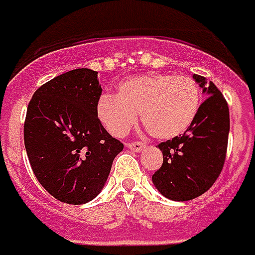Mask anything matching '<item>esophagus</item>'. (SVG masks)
Returning a JSON list of instances; mask_svg holds the SVG:
<instances>
[{
    "mask_svg": "<svg viewBox=\"0 0 255 255\" xmlns=\"http://www.w3.org/2000/svg\"><path fill=\"white\" fill-rule=\"evenodd\" d=\"M126 146H128V148H130V150H133V151L135 152H139L140 150L144 147V144L142 143V142H139V140L129 142V143H126Z\"/></svg>",
    "mask_w": 255,
    "mask_h": 255,
    "instance_id": "1",
    "label": "esophagus"
}]
</instances>
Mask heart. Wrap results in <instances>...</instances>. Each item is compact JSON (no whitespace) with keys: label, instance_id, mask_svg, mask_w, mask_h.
I'll return each instance as SVG.
<instances>
[{"label":"heart","instance_id":"obj_1","mask_svg":"<svg viewBox=\"0 0 255 255\" xmlns=\"http://www.w3.org/2000/svg\"><path fill=\"white\" fill-rule=\"evenodd\" d=\"M199 107L200 91L193 79L151 73L121 83L116 96H103L97 116L116 137L129 133L140 115V122L151 137L170 139L188 129Z\"/></svg>","mask_w":255,"mask_h":255}]
</instances>
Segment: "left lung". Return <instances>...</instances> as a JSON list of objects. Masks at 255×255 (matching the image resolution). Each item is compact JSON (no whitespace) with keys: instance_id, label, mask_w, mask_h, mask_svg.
Here are the masks:
<instances>
[{"instance_id":"obj_1","label":"left lung","mask_w":255,"mask_h":255,"mask_svg":"<svg viewBox=\"0 0 255 255\" xmlns=\"http://www.w3.org/2000/svg\"><path fill=\"white\" fill-rule=\"evenodd\" d=\"M208 96L189 128L178 137L158 144L163 154L152 183L167 199L192 200L211 188L223 171L229 137V108L227 100L212 81L193 75Z\"/></svg>"}]
</instances>
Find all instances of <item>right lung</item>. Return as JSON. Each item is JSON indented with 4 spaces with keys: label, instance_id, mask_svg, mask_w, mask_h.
Masks as SVG:
<instances>
[{
    "label": "right lung",
    "instance_id": "obj_1",
    "mask_svg": "<svg viewBox=\"0 0 255 255\" xmlns=\"http://www.w3.org/2000/svg\"><path fill=\"white\" fill-rule=\"evenodd\" d=\"M97 72L68 71L36 89L23 126L32 172L51 196L80 205L103 189L124 143L97 117L101 97Z\"/></svg>",
    "mask_w": 255,
    "mask_h": 255
}]
</instances>
